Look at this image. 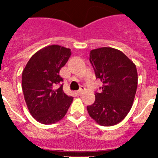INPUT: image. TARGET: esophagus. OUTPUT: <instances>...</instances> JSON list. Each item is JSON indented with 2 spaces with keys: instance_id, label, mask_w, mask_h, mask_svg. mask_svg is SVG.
<instances>
[{
  "instance_id": "34e87169",
  "label": "esophagus",
  "mask_w": 158,
  "mask_h": 158,
  "mask_svg": "<svg viewBox=\"0 0 158 158\" xmlns=\"http://www.w3.org/2000/svg\"><path fill=\"white\" fill-rule=\"evenodd\" d=\"M84 90H85V87H84V86H81L80 89H79V90L77 91L78 95H81V94L84 92Z\"/></svg>"
}]
</instances>
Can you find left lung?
Masks as SVG:
<instances>
[{
    "instance_id": "obj_1",
    "label": "left lung",
    "mask_w": 158,
    "mask_h": 158,
    "mask_svg": "<svg viewBox=\"0 0 158 158\" xmlns=\"http://www.w3.org/2000/svg\"><path fill=\"white\" fill-rule=\"evenodd\" d=\"M89 61L103 86L101 93L95 94V102L87 107L88 113L101 126L117 125L126 117L133 104L138 84L135 64L112 48L92 50Z\"/></svg>"
}]
</instances>
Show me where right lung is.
<instances>
[{"instance_id": "1", "label": "right lung", "mask_w": 158, "mask_h": 158, "mask_svg": "<svg viewBox=\"0 0 158 158\" xmlns=\"http://www.w3.org/2000/svg\"><path fill=\"white\" fill-rule=\"evenodd\" d=\"M71 56V50L60 45L47 46L31 57L23 69L22 87L31 115L50 125L64 117L73 97L66 95L59 72Z\"/></svg>"}]
</instances>
